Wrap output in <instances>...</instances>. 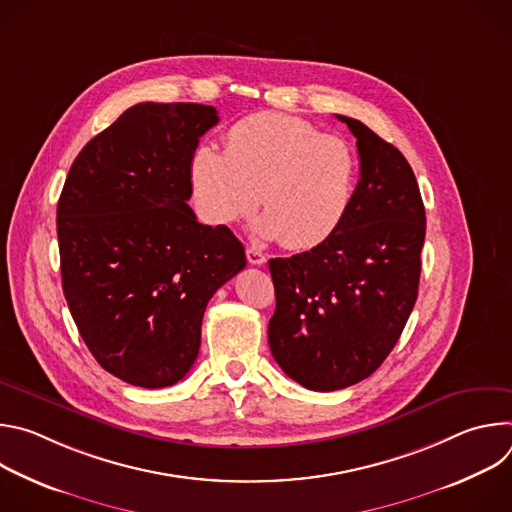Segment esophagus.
Listing matches in <instances>:
<instances>
[{
	"label": "esophagus",
	"mask_w": 512,
	"mask_h": 512,
	"mask_svg": "<svg viewBox=\"0 0 512 512\" xmlns=\"http://www.w3.org/2000/svg\"><path fill=\"white\" fill-rule=\"evenodd\" d=\"M247 261H249L251 265H263V263L267 261V257H265L259 249H255V247H247Z\"/></svg>",
	"instance_id": "1"
}]
</instances>
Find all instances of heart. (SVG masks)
Masks as SVG:
<instances>
[{
  "mask_svg": "<svg viewBox=\"0 0 512 512\" xmlns=\"http://www.w3.org/2000/svg\"><path fill=\"white\" fill-rule=\"evenodd\" d=\"M360 176L352 145L326 135L302 117L255 113L225 135V152L200 143L188 178L204 221L233 225L259 202V233L287 249L328 241L348 216Z\"/></svg>",
  "mask_w": 512,
  "mask_h": 512,
  "instance_id": "obj_1",
  "label": "heart"
}]
</instances>
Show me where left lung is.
Returning <instances> with one entry per match:
<instances>
[{"label":"left lung","instance_id":"obj_1","mask_svg":"<svg viewBox=\"0 0 512 512\" xmlns=\"http://www.w3.org/2000/svg\"><path fill=\"white\" fill-rule=\"evenodd\" d=\"M356 137L360 178L342 227L322 245L271 259L269 348L312 391L371 377L417 300L425 208L405 156L373 129L336 115Z\"/></svg>","mask_w":512,"mask_h":512}]
</instances>
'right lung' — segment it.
Wrapping results in <instances>:
<instances>
[{
  "mask_svg": "<svg viewBox=\"0 0 512 512\" xmlns=\"http://www.w3.org/2000/svg\"><path fill=\"white\" fill-rule=\"evenodd\" d=\"M216 123L210 105H133L81 150L58 200L72 320L101 367L135 387L186 377L208 300L247 265L233 231L188 206L190 156Z\"/></svg>",
  "mask_w": 512,
  "mask_h": 512,
  "instance_id": "1",
  "label": "right lung"
}]
</instances>
